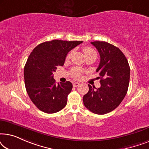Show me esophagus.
I'll list each match as a JSON object with an SVG mask.
<instances>
[{
	"label": "esophagus",
	"mask_w": 149,
	"mask_h": 149,
	"mask_svg": "<svg viewBox=\"0 0 149 149\" xmlns=\"http://www.w3.org/2000/svg\"><path fill=\"white\" fill-rule=\"evenodd\" d=\"M79 85H80V83H79L75 82V83H73V87H78Z\"/></svg>",
	"instance_id": "34e87169"
}]
</instances>
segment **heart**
<instances>
[{
	"instance_id": "obj_1",
	"label": "heart",
	"mask_w": 149,
	"mask_h": 149,
	"mask_svg": "<svg viewBox=\"0 0 149 149\" xmlns=\"http://www.w3.org/2000/svg\"><path fill=\"white\" fill-rule=\"evenodd\" d=\"M83 52H84V54L85 56H90V55L93 54H96V52H95L94 49H93L92 48L89 47H86L83 49ZM71 55H72V52L68 53V55H67L66 58L69 59L71 57ZM83 70L80 68H73L72 70H71V74H72V77L74 79H80L81 77V74H82Z\"/></svg>"
}]
</instances>
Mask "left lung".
Here are the masks:
<instances>
[{
    "instance_id": "left-lung-1",
    "label": "left lung",
    "mask_w": 149,
    "mask_h": 149,
    "mask_svg": "<svg viewBox=\"0 0 149 149\" xmlns=\"http://www.w3.org/2000/svg\"><path fill=\"white\" fill-rule=\"evenodd\" d=\"M91 44L98 51L100 62L96 69L101 87L88 85L89 91L83 97L87 109L97 115H104L115 110L125 97L130 83V68L123 52L105 41Z\"/></svg>"
}]
</instances>
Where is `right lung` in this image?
Segmentation results:
<instances>
[{
	"mask_svg": "<svg viewBox=\"0 0 149 149\" xmlns=\"http://www.w3.org/2000/svg\"><path fill=\"white\" fill-rule=\"evenodd\" d=\"M83 41L53 40L32 50L24 66L26 91L34 104L46 113H55L66 107L72 88L70 81L56 84L54 72L62 66L68 53Z\"/></svg>",
	"mask_w": 149,
	"mask_h": 149,
	"instance_id": "add662e5",
	"label": "right lung"
}]
</instances>
